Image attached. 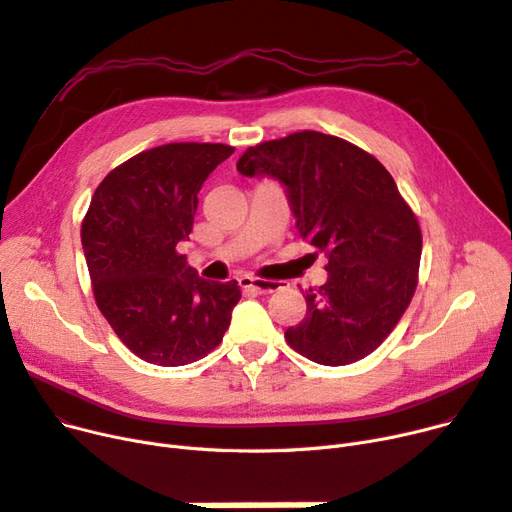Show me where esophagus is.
<instances>
[{
    "label": "esophagus",
    "instance_id": "34e87169",
    "mask_svg": "<svg viewBox=\"0 0 512 512\" xmlns=\"http://www.w3.org/2000/svg\"><path fill=\"white\" fill-rule=\"evenodd\" d=\"M240 286L247 288V291L257 293V295H270L276 291V288H280V282L263 280V278H255V276H242Z\"/></svg>",
    "mask_w": 512,
    "mask_h": 512
}]
</instances>
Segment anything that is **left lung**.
Here are the masks:
<instances>
[{"label":"left lung","mask_w":512,"mask_h":512,"mask_svg":"<svg viewBox=\"0 0 512 512\" xmlns=\"http://www.w3.org/2000/svg\"><path fill=\"white\" fill-rule=\"evenodd\" d=\"M236 169L278 180L299 234L328 257V280L305 291L307 314L284 332L286 343L322 366L366 358L418 284L422 234L391 173L366 150L320 131L251 146Z\"/></svg>","instance_id":"8db88e82"}]
</instances>
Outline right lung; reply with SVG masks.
Wrapping results in <instances>:
<instances>
[{
	"instance_id": "add662e5",
	"label": "right lung",
	"mask_w": 512,
	"mask_h": 512,
	"mask_svg": "<svg viewBox=\"0 0 512 512\" xmlns=\"http://www.w3.org/2000/svg\"><path fill=\"white\" fill-rule=\"evenodd\" d=\"M234 152L175 142L110 171L81 224L94 297L117 337L148 364L186 366L215 349L240 301L236 280L198 278L177 242L190 236L198 192Z\"/></svg>"
}]
</instances>
